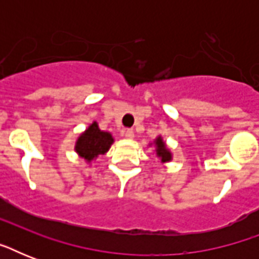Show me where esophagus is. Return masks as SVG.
I'll use <instances>...</instances> for the list:
<instances>
[{
    "instance_id": "1",
    "label": "esophagus",
    "mask_w": 259,
    "mask_h": 259,
    "mask_svg": "<svg viewBox=\"0 0 259 259\" xmlns=\"http://www.w3.org/2000/svg\"><path fill=\"white\" fill-rule=\"evenodd\" d=\"M122 136H125L126 138H133L134 137V130L133 129L122 130Z\"/></svg>"
}]
</instances>
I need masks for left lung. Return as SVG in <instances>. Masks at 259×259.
<instances>
[{
	"label": "left lung",
	"instance_id": "8db88e82",
	"mask_svg": "<svg viewBox=\"0 0 259 259\" xmlns=\"http://www.w3.org/2000/svg\"><path fill=\"white\" fill-rule=\"evenodd\" d=\"M156 145H157V156L161 158L162 162H166L170 160V153L165 149V145L162 142L161 138H157L156 140Z\"/></svg>",
	"mask_w": 259,
	"mask_h": 259
}]
</instances>
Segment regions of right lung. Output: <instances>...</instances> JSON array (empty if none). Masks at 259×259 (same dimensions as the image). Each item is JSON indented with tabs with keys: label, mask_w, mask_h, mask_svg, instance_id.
Returning a JSON list of instances; mask_svg holds the SVG:
<instances>
[{
	"label": "right lung",
	"mask_w": 259,
	"mask_h": 259,
	"mask_svg": "<svg viewBox=\"0 0 259 259\" xmlns=\"http://www.w3.org/2000/svg\"><path fill=\"white\" fill-rule=\"evenodd\" d=\"M113 144L111 134L102 132L98 127L97 122H94L89 129L79 137L75 149L87 161H91L98 154H105Z\"/></svg>",
	"instance_id": "obj_1"
}]
</instances>
